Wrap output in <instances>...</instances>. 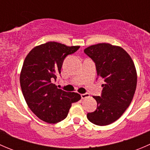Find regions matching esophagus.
<instances>
[{"instance_id": "esophagus-1", "label": "esophagus", "mask_w": 150, "mask_h": 150, "mask_svg": "<svg viewBox=\"0 0 150 150\" xmlns=\"http://www.w3.org/2000/svg\"><path fill=\"white\" fill-rule=\"evenodd\" d=\"M81 98L82 99H86V98H88L89 96H90V95L88 94V93H83V94L81 95Z\"/></svg>"}]
</instances>
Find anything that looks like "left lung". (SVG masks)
<instances>
[{
    "label": "left lung",
    "mask_w": 150,
    "mask_h": 150,
    "mask_svg": "<svg viewBox=\"0 0 150 150\" xmlns=\"http://www.w3.org/2000/svg\"><path fill=\"white\" fill-rule=\"evenodd\" d=\"M96 65L98 78L104 80L101 96H93L97 108L87 118L97 125L116 121L129 107L137 88L135 66L129 54L120 46L110 43L93 45L84 50Z\"/></svg>",
    "instance_id": "left-lung-1"
}]
</instances>
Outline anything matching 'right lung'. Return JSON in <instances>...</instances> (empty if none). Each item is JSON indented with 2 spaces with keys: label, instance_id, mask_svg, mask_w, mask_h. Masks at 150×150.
<instances>
[{
  "label": "right lung",
  "instance_id": "right-lung-1",
  "mask_svg": "<svg viewBox=\"0 0 150 150\" xmlns=\"http://www.w3.org/2000/svg\"><path fill=\"white\" fill-rule=\"evenodd\" d=\"M79 48L48 42L33 48L24 61L20 74L23 96L32 112L48 123L65 119L72 104L81 99L78 93L64 91L55 84L64 59Z\"/></svg>",
  "mask_w": 150,
  "mask_h": 150
}]
</instances>
